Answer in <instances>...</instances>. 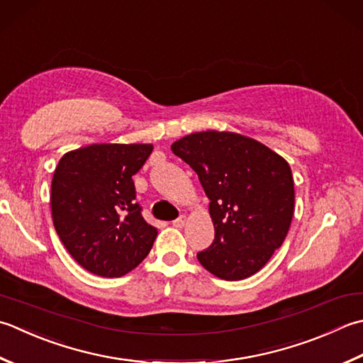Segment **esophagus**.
Returning <instances> with one entry per match:
<instances>
[{
    "mask_svg": "<svg viewBox=\"0 0 363 363\" xmlns=\"http://www.w3.org/2000/svg\"><path fill=\"white\" fill-rule=\"evenodd\" d=\"M186 223H187V217L186 216H181L179 218H176L174 222H173V225L176 226V228H182V226H186Z\"/></svg>",
    "mask_w": 363,
    "mask_h": 363,
    "instance_id": "1",
    "label": "esophagus"
}]
</instances>
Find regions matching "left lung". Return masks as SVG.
Returning <instances> with one entry per match:
<instances>
[{
	"label": "left lung",
	"mask_w": 363,
	"mask_h": 363,
	"mask_svg": "<svg viewBox=\"0 0 363 363\" xmlns=\"http://www.w3.org/2000/svg\"><path fill=\"white\" fill-rule=\"evenodd\" d=\"M172 151L194 168L211 200L216 238L196 255L201 266L228 281L261 271L293 220L289 163L266 145L234 132L190 133L174 141Z\"/></svg>",
	"instance_id": "1"
}]
</instances>
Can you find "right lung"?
<instances>
[{
	"instance_id": "right-lung-1",
	"label": "right lung",
	"mask_w": 363,
	"mask_h": 363,
	"mask_svg": "<svg viewBox=\"0 0 363 363\" xmlns=\"http://www.w3.org/2000/svg\"><path fill=\"white\" fill-rule=\"evenodd\" d=\"M152 145H89L66 152L52 179V218L61 242L88 272H130L152 248L157 228L141 216L132 176Z\"/></svg>"
}]
</instances>
